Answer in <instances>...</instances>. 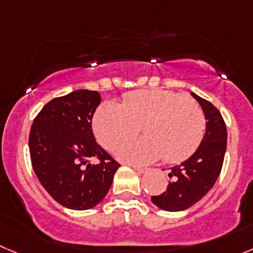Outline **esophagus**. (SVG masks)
Returning <instances> with one entry per match:
<instances>
[{
	"label": "esophagus",
	"instance_id": "esophagus-1",
	"mask_svg": "<svg viewBox=\"0 0 253 253\" xmlns=\"http://www.w3.org/2000/svg\"><path fill=\"white\" fill-rule=\"evenodd\" d=\"M133 169L135 170L136 172H139V174H144V172H146V171H148V169H146V168L136 167V165H134V167H133Z\"/></svg>",
	"mask_w": 253,
	"mask_h": 253
}]
</instances>
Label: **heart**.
I'll return each instance as SVG.
<instances>
[{"label": "heart", "mask_w": 253, "mask_h": 253, "mask_svg": "<svg viewBox=\"0 0 253 253\" xmlns=\"http://www.w3.org/2000/svg\"><path fill=\"white\" fill-rule=\"evenodd\" d=\"M140 126L145 136L120 146V160L149 164L163 156L165 161L177 163L200 145L206 119L195 100L169 90L129 93L122 104L108 100L93 118L95 136L109 150L135 136Z\"/></svg>", "instance_id": "1"}]
</instances>
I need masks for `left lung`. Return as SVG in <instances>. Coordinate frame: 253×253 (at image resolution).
Listing matches in <instances>:
<instances>
[{"label": "left lung", "mask_w": 253, "mask_h": 253, "mask_svg": "<svg viewBox=\"0 0 253 253\" xmlns=\"http://www.w3.org/2000/svg\"><path fill=\"white\" fill-rule=\"evenodd\" d=\"M192 97L203 108L206 119V130L200 145L194 154L172 167L169 172L168 189L161 195L151 196L154 205L165 211H182L200 201L215 185L221 169L227 145V130L221 113L210 102L195 93Z\"/></svg>", "instance_id": "left-lung-1"}]
</instances>
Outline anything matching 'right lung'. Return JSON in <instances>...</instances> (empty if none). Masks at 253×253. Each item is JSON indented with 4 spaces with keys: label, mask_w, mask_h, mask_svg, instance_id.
<instances>
[{
    "label": "right lung",
    "mask_w": 253,
    "mask_h": 253,
    "mask_svg": "<svg viewBox=\"0 0 253 253\" xmlns=\"http://www.w3.org/2000/svg\"><path fill=\"white\" fill-rule=\"evenodd\" d=\"M102 97L81 89L54 98L33 120L30 154L38 180L58 204L71 210L97 206L112 186L117 161L95 141L92 119ZM92 160H99L93 165Z\"/></svg>",
    "instance_id": "1"
}]
</instances>
